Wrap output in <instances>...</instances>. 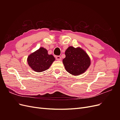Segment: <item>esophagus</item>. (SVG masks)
Here are the masks:
<instances>
[{"instance_id":"1","label":"esophagus","mask_w":120,"mask_h":120,"mask_svg":"<svg viewBox=\"0 0 120 120\" xmlns=\"http://www.w3.org/2000/svg\"><path fill=\"white\" fill-rule=\"evenodd\" d=\"M56 60H61V57L60 56H56Z\"/></svg>"}]
</instances>
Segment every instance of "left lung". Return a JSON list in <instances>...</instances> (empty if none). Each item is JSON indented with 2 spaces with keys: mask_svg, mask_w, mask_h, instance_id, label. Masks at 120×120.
<instances>
[{
  "mask_svg": "<svg viewBox=\"0 0 120 120\" xmlns=\"http://www.w3.org/2000/svg\"><path fill=\"white\" fill-rule=\"evenodd\" d=\"M66 57L63 63L66 71L74 75H80L88 70L90 65L88 54L82 48L70 46L65 52Z\"/></svg>",
  "mask_w": 120,
  "mask_h": 120,
  "instance_id": "8db88e82",
  "label": "left lung"
}]
</instances>
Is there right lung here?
<instances>
[{"mask_svg": "<svg viewBox=\"0 0 120 120\" xmlns=\"http://www.w3.org/2000/svg\"><path fill=\"white\" fill-rule=\"evenodd\" d=\"M54 60V57L52 54H49L48 50L43 47L31 53L27 59L29 66L38 72L48 70Z\"/></svg>", "mask_w": 120, "mask_h": 120, "instance_id": "obj_1", "label": "right lung"}]
</instances>
